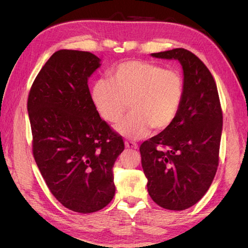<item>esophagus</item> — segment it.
Here are the masks:
<instances>
[{
	"instance_id": "34e87169",
	"label": "esophagus",
	"mask_w": 248,
	"mask_h": 248,
	"mask_svg": "<svg viewBox=\"0 0 248 248\" xmlns=\"http://www.w3.org/2000/svg\"><path fill=\"white\" fill-rule=\"evenodd\" d=\"M124 145L127 146V148H130V149H138V144L133 141H125Z\"/></svg>"
}]
</instances>
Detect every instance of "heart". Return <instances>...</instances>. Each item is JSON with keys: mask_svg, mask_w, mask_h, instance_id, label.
<instances>
[{"mask_svg": "<svg viewBox=\"0 0 248 248\" xmlns=\"http://www.w3.org/2000/svg\"><path fill=\"white\" fill-rule=\"evenodd\" d=\"M184 97V81L175 70L145 61H127L112 71L109 79L94 84L92 98L108 123L121 119L130 104L131 112L116 130L127 138L162 131L173 124Z\"/></svg>", "mask_w": 248, "mask_h": 248, "instance_id": "obj_1", "label": "heart"}]
</instances>
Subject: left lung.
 Wrapping results in <instances>:
<instances>
[{"label":"left lung","mask_w":248,"mask_h":248,"mask_svg":"<svg viewBox=\"0 0 248 248\" xmlns=\"http://www.w3.org/2000/svg\"><path fill=\"white\" fill-rule=\"evenodd\" d=\"M152 57L180 62L184 97L173 124L141 144V163L154 202L180 211L198 202L215 178L223 115L215 78L196 54L176 48Z\"/></svg>","instance_id":"obj_1"}]
</instances>
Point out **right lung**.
<instances>
[{"instance_id":"obj_1","label":"right lung","mask_w":248,"mask_h":248,"mask_svg":"<svg viewBox=\"0 0 248 248\" xmlns=\"http://www.w3.org/2000/svg\"><path fill=\"white\" fill-rule=\"evenodd\" d=\"M99 62L91 52L59 50L27 100L41 176L59 202L79 213L98 211L114 198L112 167L124 149L123 137L99 117L87 85Z\"/></svg>"}]
</instances>
